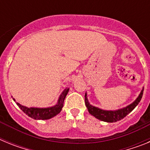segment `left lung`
<instances>
[{
    "label": "left lung",
    "mask_w": 150,
    "mask_h": 150,
    "mask_svg": "<svg viewBox=\"0 0 150 150\" xmlns=\"http://www.w3.org/2000/svg\"><path fill=\"white\" fill-rule=\"evenodd\" d=\"M144 89V88L143 87L140 93L139 94L137 98L135 99L134 101L132 102V104H130L129 105L121 108V109L115 110H107L100 109L99 107L91 105L88 102L86 92L85 94V104H86V106L88 109V112L93 116H95V118H97L98 120L107 122H116L122 120L123 118L125 117L128 113H130L135 107H137L139 102L142 98Z\"/></svg>",
    "instance_id": "left-lung-1"
}]
</instances>
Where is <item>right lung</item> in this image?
I'll return each instance as SVG.
<instances>
[{
  "instance_id": "1",
  "label": "right lung",
  "mask_w": 150,
  "mask_h": 150,
  "mask_svg": "<svg viewBox=\"0 0 150 150\" xmlns=\"http://www.w3.org/2000/svg\"><path fill=\"white\" fill-rule=\"evenodd\" d=\"M70 88L66 87L62 94L59 96L57 104L54 106L49 107H27L23 106L19 103L16 102V104L18 107L23 111L29 117L32 118L37 120H50L58 115L62 111V107L64 106V100L65 99ZM15 101V98H13Z\"/></svg>"
}]
</instances>
